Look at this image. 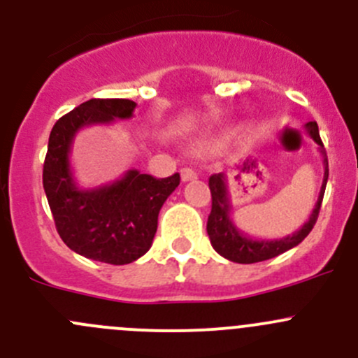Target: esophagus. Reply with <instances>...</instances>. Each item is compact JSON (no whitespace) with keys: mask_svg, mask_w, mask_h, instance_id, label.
I'll return each mask as SVG.
<instances>
[{"mask_svg":"<svg viewBox=\"0 0 358 358\" xmlns=\"http://www.w3.org/2000/svg\"><path fill=\"white\" fill-rule=\"evenodd\" d=\"M180 175H182V182H190V180L197 178V173L190 168H183L182 171H180Z\"/></svg>","mask_w":358,"mask_h":358,"instance_id":"34e87169","label":"esophagus"}]
</instances>
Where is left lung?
<instances>
[{
    "instance_id": "1",
    "label": "left lung",
    "mask_w": 358,
    "mask_h": 358,
    "mask_svg": "<svg viewBox=\"0 0 358 358\" xmlns=\"http://www.w3.org/2000/svg\"><path fill=\"white\" fill-rule=\"evenodd\" d=\"M306 131L312 136L313 142L319 145V152L324 157V180L322 187H320L319 199L315 202L312 215H310L308 222L298 230L292 232V236L282 237V239H255L246 234L241 232L236 227L234 220L230 218V199H229V189H227V176L223 173L209 176V190H211V213L208 216V236L211 241V246L218 255L223 258L230 259L234 263H258L265 262V259L275 258V256L282 255V252L289 251L294 246H298L310 232H312L313 225L319 216L320 204H322L324 192H326L327 176H329V162H327V154L324 149V143L319 135V126L315 121H308L305 124Z\"/></svg>"
}]
</instances>
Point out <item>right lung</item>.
<instances>
[{
	"label": "right lung",
	"mask_w": 358,
	"mask_h": 358,
	"mask_svg": "<svg viewBox=\"0 0 358 358\" xmlns=\"http://www.w3.org/2000/svg\"><path fill=\"white\" fill-rule=\"evenodd\" d=\"M135 107L126 99H92L76 107L53 126L43 166V187L59 236L78 255L109 265H126L149 251L159 211L180 185V175L154 178L129 169L107 185L81 189L69 154L79 129L129 119Z\"/></svg>",
	"instance_id": "add662e5"
}]
</instances>
